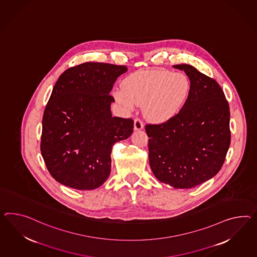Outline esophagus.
<instances>
[{
	"mask_svg": "<svg viewBox=\"0 0 257 257\" xmlns=\"http://www.w3.org/2000/svg\"><path fill=\"white\" fill-rule=\"evenodd\" d=\"M144 128V123L140 118L134 119V130L135 131H140Z\"/></svg>",
	"mask_w": 257,
	"mask_h": 257,
	"instance_id": "1",
	"label": "esophagus"
}]
</instances>
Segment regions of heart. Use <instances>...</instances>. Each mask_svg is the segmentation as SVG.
<instances>
[{
    "mask_svg": "<svg viewBox=\"0 0 257 257\" xmlns=\"http://www.w3.org/2000/svg\"><path fill=\"white\" fill-rule=\"evenodd\" d=\"M190 81L184 73L166 70L139 71L130 74L114 93L121 104L132 109L133 103L143 106L149 120L164 123L182 110L190 92Z\"/></svg>",
    "mask_w": 257,
    "mask_h": 257,
    "instance_id": "1",
    "label": "heart"
}]
</instances>
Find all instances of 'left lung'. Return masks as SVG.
<instances>
[{"mask_svg":"<svg viewBox=\"0 0 257 257\" xmlns=\"http://www.w3.org/2000/svg\"><path fill=\"white\" fill-rule=\"evenodd\" d=\"M190 80L182 110L159 125H145L149 163L161 183L187 189L210 180L224 164L230 145V112L217 82L188 64L174 65Z\"/></svg>","mask_w":257,"mask_h":257,"instance_id":"1","label":"left lung"}]
</instances>
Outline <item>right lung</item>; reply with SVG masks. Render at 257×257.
<instances>
[{
  "mask_svg": "<svg viewBox=\"0 0 257 257\" xmlns=\"http://www.w3.org/2000/svg\"><path fill=\"white\" fill-rule=\"evenodd\" d=\"M125 66L85 62L66 70L53 87L43 116L41 153L52 177L78 190L102 185L115 143L128 138L133 120L112 116L110 95Z\"/></svg>",
  "mask_w": 257,
  "mask_h": 257,
  "instance_id": "add662e5",
  "label": "right lung"
}]
</instances>
